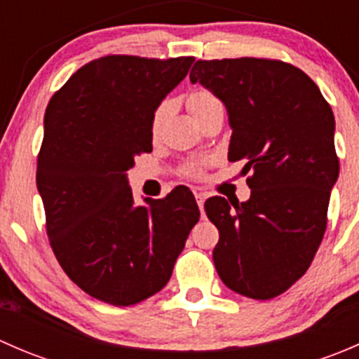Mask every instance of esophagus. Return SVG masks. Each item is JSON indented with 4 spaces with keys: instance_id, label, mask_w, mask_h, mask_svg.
Masks as SVG:
<instances>
[{
    "instance_id": "34e87169",
    "label": "esophagus",
    "mask_w": 359,
    "mask_h": 359,
    "mask_svg": "<svg viewBox=\"0 0 359 359\" xmlns=\"http://www.w3.org/2000/svg\"><path fill=\"white\" fill-rule=\"evenodd\" d=\"M194 196H196L198 206H200V208L203 210V203H205V200H206V194L201 193V191H196V193H194Z\"/></svg>"
}]
</instances>
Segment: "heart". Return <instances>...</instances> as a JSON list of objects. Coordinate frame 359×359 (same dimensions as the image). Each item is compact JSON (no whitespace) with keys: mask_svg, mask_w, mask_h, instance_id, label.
Wrapping results in <instances>:
<instances>
[{"mask_svg":"<svg viewBox=\"0 0 359 359\" xmlns=\"http://www.w3.org/2000/svg\"><path fill=\"white\" fill-rule=\"evenodd\" d=\"M186 102H187V109H189V112L193 114V118L196 119V121L200 118H203V116L208 114V112L224 109L222 102H220L212 92H208V90H196V92L189 93ZM166 114H168V106H166V104H161L153 116V125H151L153 135H158L159 133L163 123H165ZM200 172L201 168L198 165H191L189 168H187V173H189V175H200Z\"/></svg>","mask_w":359,"mask_h":359,"instance_id":"1","label":"heart"}]
</instances>
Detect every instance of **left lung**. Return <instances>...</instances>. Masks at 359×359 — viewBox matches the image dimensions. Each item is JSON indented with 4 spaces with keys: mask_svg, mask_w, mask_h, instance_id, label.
<instances>
[{
    "mask_svg": "<svg viewBox=\"0 0 359 359\" xmlns=\"http://www.w3.org/2000/svg\"><path fill=\"white\" fill-rule=\"evenodd\" d=\"M189 78L222 100L227 158L252 172L250 200L205 203L220 236L215 269L233 292L273 299L309 269L327 229L339 177L334 112L306 72L281 60H198Z\"/></svg>",
    "mask_w": 359,
    "mask_h": 359,
    "instance_id": "left-lung-1",
    "label": "left lung"
}]
</instances>
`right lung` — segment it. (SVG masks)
<instances>
[{
  "mask_svg": "<svg viewBox=\"0 0 359 359\" xmlns=\"http://www.w3.org/2000/svg\"><path fill=\"white\" fill-rule=\"evenodd\" d=\"M194 57L107 55L52 97L36 184L46 233L66 274L88 295L132 306L161 290L200 220L186 187L135 205L126 172L153 151V116Z\"/></svg>",
  "mask_w": 359,
  "mask_h": 359,
  "instance_id": "add662e5",
  "label": "right lung"
}]
</instances>
